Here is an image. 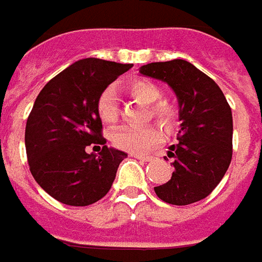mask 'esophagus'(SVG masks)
<instances>
[{
  "mask_svg": "<svg viewBox=\"0 0 262 262\" xmlns=\"http://www.w3.org/2000/svg\"><path fill=\"white\" fill-rule=\"evenodd\" d=\"M135 159L142 160V162H152L154 160V156H141V155H134Z\"/></svg>",
  "mask_w": 262,
  "mask_h": 262,
  "instance_id": "obj_1",
  "label": "esophagus"
}]
</instances>
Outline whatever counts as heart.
Returning a JSON list of instances; mask_svg holds the SVG:
<instances>
[{"label":"heart","mask_w":262,"mask_h":262,"mask_svg":"<svg viewBox=\"0 0 262 262\" xmlns=\"http://www.w3.org/2000/svg\"><path fill=\"white\" fill-rule=\"evenodd\" d=\"M129 93L137 100L150 106L149 112L152 117L158 118L160 123L165 125H170L176 117V110L169 102L155 103L160 97L159 88L155 85L154 82L145 81V79H137L128 85ZM97 116L100 117L104 124H116L118 120V104H117V93L113 88H107L100 93L96 103ZM165 138V133L156 124H149L144 127L137 128H121L113 134L112 141L116 148L129 154H144L150 148H154L160 144Z\"/></svg>","instance_id":"heart-1"}]
</instances>
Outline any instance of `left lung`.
I'll list each match as a JSON object with an SVG mask.
<instances>
[{"instance_id": "left-lung-1", "label": "left lung", "mask_w": 262, "mask_h": 262, "mask_svg": "<svg viewBox=\"0 0 262 262\" xmlns=\"http://www.w3.org/2000/svg\"><path fill=\"white\" fill-rule=\"evenodd\" d=\"M139 74L167 83L179 103V144L171 179L155 192L162 201L188 205L204 200L221 183L232 160L233 118L228 100L213 79L186 60L150 62Z\"/></svg>"}]
</instances>
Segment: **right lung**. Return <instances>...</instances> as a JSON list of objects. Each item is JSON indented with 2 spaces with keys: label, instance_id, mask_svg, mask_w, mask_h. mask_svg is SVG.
<instances>
[{
  "label": "right lung",
  "instance_id": "obj_1",
  "mask_svg": "<svg viewBox=\"0 0 262 262\" xmlns=\"http://www.w3.org/2000/svg\"><path fill=\"white\" fill-rule=\"evenodd\" d=\"M131 67L83 58L47 82L36 97L25 129L26 155L34 180L57 201L86 207L112 188L127 154L107 148L96 103ZM92 143L102 145L99 155L86 152Z\"/></svg>",
  "mask_w": 262,
  "mask_h": 262
}]
</instances>
